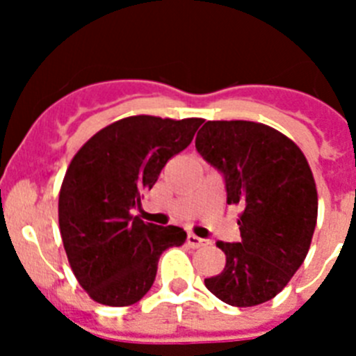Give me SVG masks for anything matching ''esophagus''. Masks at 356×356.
<instances>
[{
	"mask_svg": "<svg viewBox=\"0 0 356 356\" xmlns=\"http://www.w3.org/2000/svg\"><path fill=\"white\" fill-rule=\"evenodd\" d=\"M187 244L191 248H203L209 244V241H205V238H201V237H196L194 234H188L187 235Z\"/></svg>",
	"mask_w": 356,
	"mask_h": 356,
	"instance_id": "34e87169",
	"label": "esophagus"
}]
</instances>
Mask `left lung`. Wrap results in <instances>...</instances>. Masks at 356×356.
I'll use <instances>...</instances> for the list:
<instances>
[{
	"label": "left lung",
	"mask_w": 356,
	"mask_h": 356,
	"mask_svg": "<svg viewBox=\"0 0 356 356\" xmlns=\"http://www.w3.org/2000/svg\"><path fill=\"white\" fill-rule=\"evenodd\" d=\"M196 149L222 175L226 203L238 205V242H217L221 275L205 280L232 307H254L284 291L300 269L317 222V191L301 149L275 128L251 121H207Z\"/></svg>",
	"instance_id": "left-lung-1"
}]
</instances>
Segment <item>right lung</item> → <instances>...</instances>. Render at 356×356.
I'll return each mask as SVG.
<instances>
[{
	"mask_svg": "<svg viewBox=\"0 0 356 356\" xmlns=\"http://www.w3.org/2000/svg\"><path fill=\"white\" fill-rule=\"evenodd\" d=\"M201 122L124 118L90 137L69 163L58 197L62 242L72 273L97 303H137L155 282L160 254L187 238L180 226L144 222L131 210Z\"/></svg>",
	"mask_w": 356,
	"mask_h": 356,
	"instance_id": "1",
	"label": "right lung"
}]
</instances>
